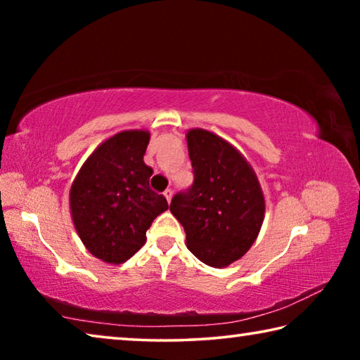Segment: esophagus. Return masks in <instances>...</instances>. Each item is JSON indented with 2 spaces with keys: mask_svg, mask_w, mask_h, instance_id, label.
Here are the masks:
<instances>
[{
  "mask_svg": "<svg viewBox=\"0 0 360 360\" xmlns=\"http://www.w3.org/2000/svg\"><path fill=\"white\" fill-rule=\"evenodd\" d=\"M163 195H165V198H167L168 203L172 202V197H173V191H172V188H167V191L163 192Z\"/></svg>",
  "mask_w": 360,
  "mask_h": 360,
  "instance_id": "1",
  "label": "esophagus"
}]
</instances>
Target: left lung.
Listing matches in <instances>:
<instances>
[{"instance_id": "1", "label": "left lung", "mask_w": 360, "mask_h": 360, "mask_svg": "<svg viewBox=\"0 0 360 360\" xmlns=\"http://www.w3.org/2000/svg\"><path fill=\"white\" fill-rule=\"evenodd\" d=\"M193 182L169 211L186 231L187 249L203 264L227 266L257 238L265 200L257 176L238 150L211 131L187 133Z\"/></svg>"}]
</instances>
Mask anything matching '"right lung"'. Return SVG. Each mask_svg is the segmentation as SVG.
<instances>
[{
	"label": "right lung",
	"mask_w": 360,
	"mask_h": 360,
	"mask_svg": "<svg viewBox=\"0 0 360 360\" xmlns=\"http://www.w3.org/2000/svg\"><path fill=\"white\" fill-rule=\"evenodd\" d=\"M149 133L120 131L94 150L70 191L72 222L85 248L108 264H122L146 243L167 198L149 187L143 160Z\"/></svg>",
	"instance_id": "obj_1"
}]
</instances>
